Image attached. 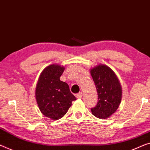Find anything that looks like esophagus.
Returning <instances> with one entry per match:
<instances>
[{"label":"esophagus","instance_id":"34e87169","mask_svg":"<svg viewBox=\"0 0 150 150\" xmlns=\"http://www.w3.org/2000/svg\"><path fill=\"white\" fill-rule=\"evenodd\" d=\"M82 96H83V93H82V92L81 91H80L79 93H78L77 94V98H82Z\"/></svg>","mask_w":150,"mask_h":150}]
</instances>
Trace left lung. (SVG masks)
I'll list each match as a JSON object with an SVG mask.
<instances>
[{"label": "left lung", "instance_id": "left-lung-1", "mask_svg": "<svg viewBox=\"0 0 150 150\" xmlns=\"http://www.w3.org/2000/svg\"><path fill=\"white\" fill-rule=\"evenodd\" d=\"M90 73L96 87L98 101L91 108L97 118H107L115 113L121 102L122 88L117 75L104 64H99L91 69Z\"/></svg>", "mask_w": 150, "mask_h": 150}]
</instances>
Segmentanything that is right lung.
Listing matches in <instances>:
<instances>
[{
  "mask_svg": "<svg viewBox=\"0 0 150 150\" xmlns=\"http://www.w3.org/2000/svg\"><path fill=\"white\" fill-rule=\"evenodd\" d=\"M64 70V67L59 64L48 66L40 74L35 88V99L40 111L52 120L64 117L76 100L68 84L60 80Z\"/></svg>",
  "mask_w": 150,
  "mask_h": 150,
  "instance_id": "add662e5",
  "label": "right lung"
}]
</instances>
